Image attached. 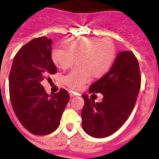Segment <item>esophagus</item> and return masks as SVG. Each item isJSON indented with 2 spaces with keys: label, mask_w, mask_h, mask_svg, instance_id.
Here are the masks:
<instances>
[{
  "label": "esophagus",
  "mask_w": 159,
  "mask_h": 159,
  "mask_svg": "<svg viewBox=\"0 0 159 159\" xmlns=\"http://www.w3.org/2000/svg\"><path fill=\"white\" fill-rule=\"evenodd\" d=\"M76 95H78V93H76V92H70V96L71 97H75L76 96Z\"/></svg>",
  "instance_id": "34e87169"
}]
</instances>
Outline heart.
<instances>
[{"label":"heart","instance_id":"1","mask_svg":"<svg viewBox=\"0 0 159 159\" xmlns=\"http://www.w3.org/2000/svg\"><path fill=\"white\" fill-rule=\"evenodd\" d=\"M64 47L53 49L52 60L58 68L67 70L76 60L78 67L64 77V84L75 91L80 90L91 76L100 78L106 75L116 58V46L110 39H69L64 42Z\"/></svg>","mask_w":159,"mask_h":159}]
</instances>
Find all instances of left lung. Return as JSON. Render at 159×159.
Wrapping results in <instances>:
<instances>
[{
    "mask_svg": "<svg viewBox=\"0 0 159 159\" xmlns=\"http://www.w3.org/2000/svg\"><path fill=\"white\" fill-rule=\"evenodd\" d=\"M141 85L139 64L130 51L119 52L111 70L92 84L90 93H101V102L82 95L83 129L94 138H105L127 121L135 105Z\"/></svg>",
    "mask_w": 159,
    "mask_h": 159,
    "instance_id": "obj_1",
    "label": "left lung"
}]
</instances>
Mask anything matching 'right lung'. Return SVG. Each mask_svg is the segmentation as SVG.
I'll return each mask as SVG.
<instances>
[{
    "mask_svg": "<svg viewBox=\"0 0 159 159\" xmlns=\"http://www.w3.org/2000/svg\"><path fill=\"white\" fill-rule=\"evenodd\" d=\"M52 39L42 36L24 45L14 57L8 78L14 113L23 127L36 135L58 128L69 100L66 90L49 95L41 84L57 71L52 60Z\"/></svg>",
    "mask_w": 159,
    "mask_h": 159,
    "instance_id": "right-lung-1",
    "label": "right lung"
}]
</instances>
